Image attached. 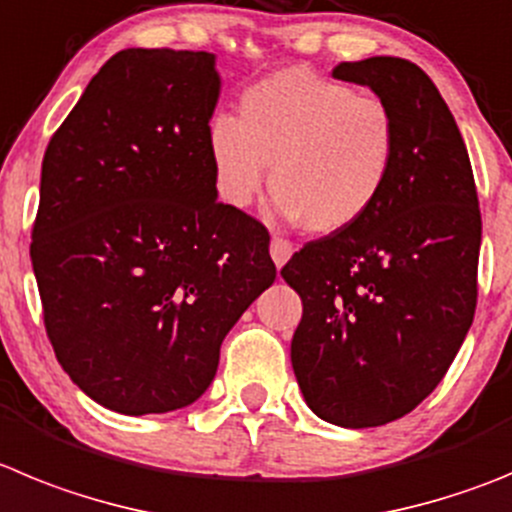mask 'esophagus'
I'll use <instances>...</instances> for the list:
<instances>
[{"mask_svg": "<svg viewBox=\"0 0 512 512\" xmlns=\"http://www.w3.org/2000/svg\"><path fill=\"white\" fill-rule=\"evenodd\" d=\"M269 251H271V259H274V264H276V266H284V264H287L289 259H292L294 246H292V243L287 241V238L274 236V238H271Z\"/></svg>", "mask_w": 512, "mask_h": 512, "instance_id": "34e87169", "label": "esophagus"}]
</instances>
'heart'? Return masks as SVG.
<instances>
[{
	"mask_svg": "<svg viewBox=\"0 0 512 512\" xmlns=\"http://www.w3.org/2000/svg\"><path fill=\"white\" fill-rule=\"evenodd\" d=\"M208 152L225 205L248 208L271 164L279 213L332 236L383 198L398 162V121L381 96L294 65L248 86L238 119H210Z\"/></svg>",
	"mask_w": 512,
	"mask_h": 512,
	"instance_id": "b5f03b06",
	"label": "heart"
}]
</instances>
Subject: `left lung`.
<instances>
[{
	"mask_svg": "<svg viewBox=\"0 0 512 512\" xmlns=\"http://www.w3.org/2000/svg\"><path fill=\"white\" fill-rule=\"evenodd\" d=\"M398 121L383 198L348 231L304 243L281 276L302 297L292 368L304 401L345 429L396 421L442 383L477 307L482 220L452 111L411 60L340 63Z\"/></svg>",
	"mask_w": 512,
	"mask_h": 512,
	"instance_id": "1",
	"label": "left lung"
}]
</instances>
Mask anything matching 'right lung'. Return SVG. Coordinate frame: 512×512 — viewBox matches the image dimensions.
Returning a JSON list of instances; mask_svg holds the SVG:
<instances>
[{"mask_svg": "<svg viewBox=\"0 0 512 512\" xmlns=\"http://www.w3.org/2000/svg\"><path fill=\"white\" fill-rule=\"evenodd\" d=\"M213 53L106 60L42 157L30 259L55 358L126 416L198 401L223 337L276 279L269 231L218 203Z\"/></svg>", "mask_w": 512, "mask_h": 512, "instance_id": "1", "label": "right lung"}]
</instances>
